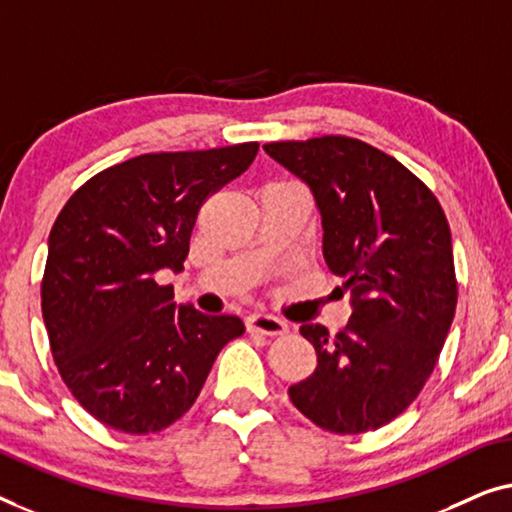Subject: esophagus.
<instances>
[{"mask_svg": "<svg viewBox=\"0 0 512 512\" xmlns=\"http://www.w3.org/2000/svg\"><path fill=\"white\" fill-rule=\"evenodd\" d=\"M246 327L253 334H264V336H280L287 331V322L280 318H273L269 313H253L246 318Z\"/></svg>", "mask_w": 512, "mask_h": 512, "instance_id": "esophagus-1", "label": "esophagus"}]
</instances>
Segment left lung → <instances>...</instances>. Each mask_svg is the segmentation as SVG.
<instances>
[{
  "label": "left lung",
  "mask_w": 512,
  "mask_h": 512,
  "mask_svg": "<svg viewBox=\"0 0 512 512\" xmlns=\"http://www.w3.org/2000/svg\"><path fill=\"white\" fill-rule=\"evenodd\" d=\"M264 150L311 187L327 266L352 304L336 336L301 325L318 366L290 399L334 434L380 429L422 392L455 318L448 218L413 171L359 139L331 134Z\"/></svg>",
  "instance_id": "left-lung-1"
}]
</instances>
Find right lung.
<instances>
[{"mask_svg": "<svg viewBox=\"0 0 512 512\" xmlns=\"http://www.w3.org/2000/svg\"><path fill=\"white\" fill-rule=\"evenodd\" d=\"M257 141L148 153L71 194L48 236L41 311L57 371L106 427L155 434L187 413L218 352L243 334L236 315L176 306L174 287L204 201L253 164Z\"/></svg>", "mask_w": 512, "mask_h": 512, "instance_id": "obj_1", "label": "right lung"}]
</instances>
